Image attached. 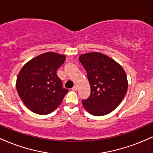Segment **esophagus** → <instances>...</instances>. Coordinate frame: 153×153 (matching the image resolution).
<instances>
[{
  "mask_svg": "<svg viewBox=\"0 0 153 153\" xmlns=\"http://www.w3.org/2000/svg\"><path fill=\"white\" fill-rule=\"evenodd\" d=\"M72 91H78V87H77L76 85H75L74 87L72 88Z\"/></svg>",
  "mask_w": 153,
  "mask_h": 153,
  "instance_id": "34e87169",
  "label": "esophagus"
}]
</instances>
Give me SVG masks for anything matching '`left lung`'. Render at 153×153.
Returning <instances> with one entry per match:
<instances>
[{
	"label": "left lung",
	"instance_id": "8db88e82",
	"mask_svg": "<svg viewBox=\"0 0 153 153\" xmlns=\"http://www.w3.org/2000/svg\"><path fill=\"white\" fill-rule=\"evenodd\" d=\"M79 60L87 72L91 86L90 96L82 100L84 108L95 116L111 113L127 93L126 72L117 62L100 53L81 55Z\"/></svg>",
	"mask_w": 153,
	"mask_h": 153
}]
</instances>
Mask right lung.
Wrapping results in <instances>:
<instances>
[{
    "instance_id": "right-lung-1",
    "label": "right lung",
    "mask_w": 153,
    "mask_h": 153,
    "mask_svg": "<svg viewBox=\"0 0 153 153\" xmlns=\"http://www.w3.org/2000/svg\"><path fill=\"white\" fill-rule=\"evenodd\" d=\"M58 53H43L30 60L18 75L16 89L28 109L39 115L52 113L60 105L68 90L62 88L57 70L65 60Z\"/></svg>"
}]
</instances>
